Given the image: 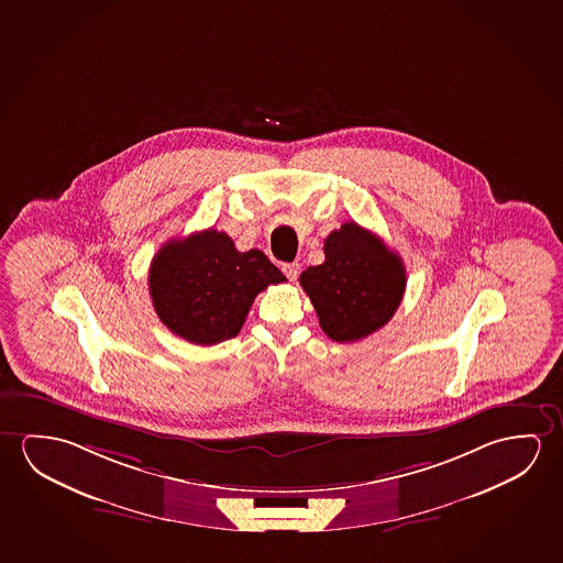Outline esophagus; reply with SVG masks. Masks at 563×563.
I'll use <instances>...</instances> for the list:
<instances>
[{
  "label": "esophagus",
  "mask_w": 563,
  "mask_h": 563,
  "mask_svg": "<svg viewBox=\"0 0 563 563\" xmlns=\"http://www.w3.org/2000/svg\"><path fill=\"white\" fill-rule=\"evenodd\" d=\"M283 271L290 283H296V278L300 277V263H286Z\"/></svg>",
  "instance_id": "34e87169"
}]
</instances>
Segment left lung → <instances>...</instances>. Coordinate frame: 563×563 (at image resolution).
Returning a JSON list of instances; mask_svg holds the SVG:
<instances>
[{
  "mask_svg": "<svg viewBox=\"0 0 563 563\" xmlns=\"http://www.w3.org/2000/svg\"><path fill=\"white\" fill-rule=\"evenodd\" d=\"M325 261L300 275L325 335L353 343L384 328L406 292V267L398 253L356 222L325 238Z\"/></svg>",
  "mask_w": 563,
  "mask_h": 563,
  "instance_id": "1",
  "label": "left lung"
}]
</instances>
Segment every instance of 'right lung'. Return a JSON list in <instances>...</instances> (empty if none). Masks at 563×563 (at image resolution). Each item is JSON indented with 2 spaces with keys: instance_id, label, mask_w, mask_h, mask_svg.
<instances>
[{
  "instance_id": "add662e5",
  "label": "right lung",
  "mask_w": 563,
  "mask_h": 563,
  "mask_svg": "<svg viewBox=\"0 0 563 563\" xmlns=\"http://www.w3.org/2000/svg\"><path fill=\"white\" fill-rule=\"evenodd\" d=\"M157 318L195 345H217L240 333L255 296L286 283L260 250L242 253L218 230L164 243L150 265Z\"/></svg>"
}]
</instances>
